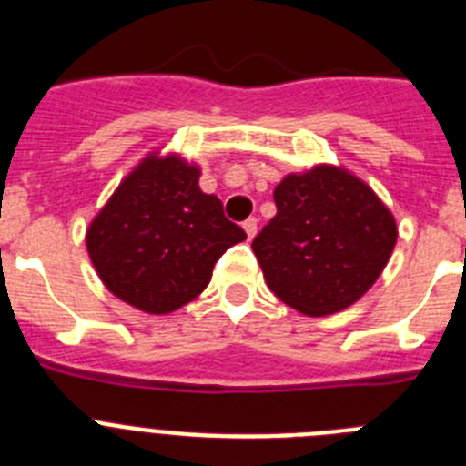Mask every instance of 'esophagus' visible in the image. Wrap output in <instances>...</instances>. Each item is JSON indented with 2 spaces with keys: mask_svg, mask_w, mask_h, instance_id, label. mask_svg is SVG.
Instances as JSON below:
<instances>
[{
  "mask_svg": "<svg viewBox=\"0 0 466 466\" xmlns=\"http://www.w3.org/2000/svg\"><path fill=\"white\" fill-rule=\"evenodd\" d=\"M257 226L258 224H257V219H254V217H252V219H247L245 224H242V228H245V233H247V238H249V240L257 236Z\"/></svg>",
  "mask_w": 466,
  "mask_h": 466,
  "instance_id": "obj_1",
  "label": "esophagus"
}]
</instances>
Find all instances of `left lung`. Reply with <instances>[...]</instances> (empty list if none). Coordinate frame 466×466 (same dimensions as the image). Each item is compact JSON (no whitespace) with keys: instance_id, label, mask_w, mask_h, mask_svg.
Here are the masks:
<instances>
[{"instance_id":"1","label":"left lung","mask_w":466,"mask_h":466,"mask_svg":"<svg viewBox=\"0 0 466 466\" xmlns=\"http://www.w3.org/2000/svg\"><path fill=\"white\" fill-rule=\"evenodd\" d=\"M278 214L252 249L275 296L310 317L340 312L380 278L397 221L360 177L336 166L291 172L275 187Z\"/></svg>"}]
</instances>
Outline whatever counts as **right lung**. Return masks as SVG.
Returning <instances> with one entry per match:
<instances>
[{
    "label": "right lung",
    "mask_w": 466,
    "mask_h": 466,
    "mask_svg": "<svg viewBox=\"0 0 466 466\" xmlns=\"http://www.w3.org/2000/svg\"><path fill=\"white\" fill-rule=\"evenodd\" d=\"M200 167L158 151L142 158L86 230V247L106 289L127 306L167 315L200 296L214 263L245 230L198 187Z\"/></svg>",
    "instance_id": "1"
}]
</instances>
